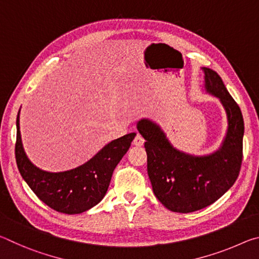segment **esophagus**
Masks as SVG:
<instances>
[{
    "mask_svg": "<svg viewBox=\"0 0 259 259\" xmlns=\"http://www.w3.org/2000/svg\"><path fill=\"white\" fill-rule=\"evenodd\" d=\"M144 142H145V140H144L143 136H140L139 134L136 135V137L134 139V145H136V146H143L144 145Z\"/></svg>",
    "mask_w": 259,
    "mask_h": 259,
    "instance_id": "34e87169",
    "label": "esophagus"
}]
</instances>
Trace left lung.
<instances>
[{
	"label": "left lung",
	"instance_id": "obj_1",
	"mask_svg": "<svg viewBox=\"0 0 259 259\" xmlns=\"http://www.w3.org/2000/svg\"><path fill=\"white\" fill-rule=\"evenodd\" d=\"M202 71L205 91L221 100L227 115L226 136L216 152L201 156L187 154L175 148L154 122L143 119L137 123L146 140L147 174L153 192L174 212H193L216 202L233 186L242 163L241 109L221 76L207 67Z\"/></svg>",
	"mask_w": 259,
	"mask_h": 259
}]
</instances>
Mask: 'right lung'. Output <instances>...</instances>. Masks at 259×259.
Here are the masks:
<instances>
[{
    "label": "right lung",
    "instance_id": "obj_1",
    "mask_svg": "<svg viewBox=\"0 0 259 259\" xmlns=\"http://www.w3.org/2000/svg\"><path fill=\"white\" fill-rule=\"evenodd\" d=\"M17 115L16 162L19 172L38 199L58 212L75 214L95 207L106 194L114 169L128 152L136 134L112 140L93 159L75 169L48 172L37 168L26 155Z\"/></svg>",
    "mask_w": 259,
    "mask_h": 259
}]
</instances>
